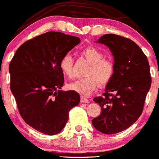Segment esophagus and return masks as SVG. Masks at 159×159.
I'll return each mask as SVG.
<instances>
[{
	"mask_svg": "<svg viewBox=\"0 0 159 159\" xmlns=\"http://www.w3.org/2000/svg\"><path fill=\"white\" fill-rule=\"evenodd\" d=\"M81 102H83V103H88L89 102V100L87 99L86 98H85V97H81Z\"/></svg>",
	"mask_w": 159,
	"mask_h": 159,
	"instance_id": "34e87169",
	"label": "esophagus"
}]
</instances>
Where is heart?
<instances>
[{
	"instance_id": "b5f03b06",
	"label": "heart",
	"mask_w": 159,
	"mask_h": 159,
	"mask_svg": "<svg viewBox=\"0 0 159 159\" xmlns=\"http://www.w3.org/2000/svg\"><path fill=\"white\" fill-rule=\"evenodd\" d=\"M80 54L90 64L86 73L87 76L71 82L67 87L83 96H88L95 89L98 83L100 86H105L111 80L114 66L111 61L104 59L103 53L93 46L85 48ZM59 67L64 76L70 78L73 76V61L69 54L61 58Z\"/></svg>"
}]
</instances>
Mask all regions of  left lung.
Here are the masks:
<instances>
[{
  "mask_svg": "<svg viewBox=\"0 0 159 159\" xmlns=\"http://www.w3.org/2000/svg\"><path fill=\"white\" fill-rule=\"evenodd\" d=\"M97 42L111 52L114 73L103 96L94 98L102 113L92 123L102 134H114L127 129L141 115L152 83L149 64L140 48L125 37L105 34Z\"/></svg>",
  "mask_w": 159,
  "mask_h": 159,
  "instance_id": "1",
  "label": "left lung"
}]
</instances>
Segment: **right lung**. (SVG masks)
Returning a JSON list of instances; mask_svg holds the SVG:
<instances>
[{
  "mask_svg": "<svg viewBox=\"0 0 159 159\" xmlns=\"http://www.w3.org/2000/svg\"><path fill=\"white\" fill-rule=\"evenodd\" d=\"M80 42L78 37L48 32L24 42L11 60V90L19 112L39 132L58 134L65 127L70 109L79 105L77 93L61 90L64 78L59 64Z\"/></svg>",
  "mask_w": 159,
  "mask_h": 159,
  "instance_id": "right-lung-1",
  "label": "right lung"
}]
</instances>
